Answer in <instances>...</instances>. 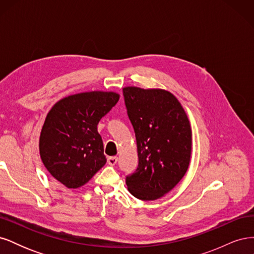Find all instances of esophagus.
<instances>
[{"instance_id": "esophagus-1", "label": "esophagus", "mask_w": 254, "mask_h": 254, "mask_svg": "<svg viewBox=\"0 0 254 254\" xmlns=\"http://www.w3.org/2000/svg\"><path fill=\"white\" fill-rule=\"evenodd\" d=\"M107 161H108V164L109 165L113 166V165L117 164V162H118V157H109Z\"/></svg>"}]
</instances>
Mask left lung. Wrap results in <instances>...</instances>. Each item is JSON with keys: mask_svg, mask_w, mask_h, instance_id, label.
Masks as SVG:
<instances>
[{"mask_svg": "<svg viewBox=\"0 0 254 254\" xmlns=\"http://www.w3.org/2000/svg\"><path fill=\"white\" fill-rule=\"evenodd\" d=\"M123 95L139 157L135 172L126 176L128 190L141 200H156L173 190L188 171L190 122L168 91L126 87Z\"/></svg>", "mask_w": 254, "mask_h": 254, "instance_id": "obj_1", "label": "left lung"}]
</instances>
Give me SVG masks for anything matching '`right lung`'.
Here are the masks:
<instances>
[{"mask_svg":"<svg viewBox=\"0 0 254 254\" xmlns=\"http://www.w3.org/2000/svg\"><path fill=\"white\" fill-rule=\"evenodd\" d=\"M119 98L114 92H84L60 99L48 113L40 157L49 173L66 188H80L106 164L97 124Z\"/></svg>","mask_w":254,"mask_h":254,"instance_id":"1","label":"right lung"}]
</instances>
